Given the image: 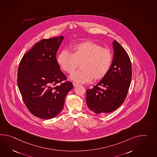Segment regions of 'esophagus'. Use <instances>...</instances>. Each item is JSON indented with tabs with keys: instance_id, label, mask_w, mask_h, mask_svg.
<instances>
[{
	"instance_id": "1",
	"label": "esophagus",
	"mask_w": 157,
	"mask_h": 157,
	"mask_svg": "<svg viewBox=\"0 0 157 157\" xmlns=\"http://www.w3.org/2000/svg\"><path fill=\"white\" fill-rule=\"evenodd\" d=\"M73 86L74 87H76V86H78L79 85V83H78L77 82H74L73 83Z\"/></svg>"
}]
</instances>
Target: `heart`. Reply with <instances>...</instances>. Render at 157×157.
Instances as JSON below:
<instances>
[{"instance_id":"1","label":"heart","mask_w":157,"mask_h":157,"mask_svg":"<svg viewBox=\"0 0 157 157\" xmlns=\"http://www.w3.org/2000/svg\"><path fill=\"white\" fill-rule=\"evenodd\" d=\"M71 52L63 49L59 52L57 62L60 68L71 74L79 66L80 71L72 74L70 78L79 83L100 80L107 74L112 65L113 55L109 49L98 43L87 40L71 47Z\"/></svg>"}]
</instances>
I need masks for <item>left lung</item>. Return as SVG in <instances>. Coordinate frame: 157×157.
I'll return each instance as SVG.
<instances>
[{
    "mask_svg": "<svg viewBox=\"0 0 157 157\" xmlns=\"http://www.w3.org/2000/svg\"><path fill=\"white\" fill-rule=\"evenodd\" d=\"M113 45L114 57L108 73L92 89L86 91L87 106L96 114L118 108L125 100L131 82L132 66L128 53L116 40Z\"/></svg>",
    "mask_w": 157,
    "mask_h": 157,
    "instance_id": "left-lung-1",
    "label": "left lung"
}]
</instances>
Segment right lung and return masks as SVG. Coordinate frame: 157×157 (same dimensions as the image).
<instances>
[{
	"label": "right lung",
	"instance_id": "obj_1",
	"mask_svg": "<svg viewBox=\"0 0 157 157\" xmlns=\"http://www.w3.org/2000/svg\"><path fill=\"white\" fill-rule=\"evenodd\" d=\"M63 39H43L25 53L19 63L17 85L29 112L40 118L55 117L63 110L66 94L73 88L60 70L56 53Z\"/></svg>",
	"mask_w": 157,
	"mask_h": 157
}]
</instances>
